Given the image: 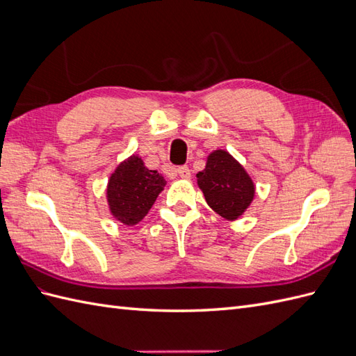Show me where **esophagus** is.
<instances>
[{
    "label": "esophagus",
    "mask_w": 356,
    "mask_h": 356,
    "mask_svg": "<svg viewBox=\"0 0 356 356\" xmlns=\"http://www.w3.org/2000/svg\"><path fill=\"white\" fill-rule=\"evenodd\" d=\"M178 175H179L181 178L188 179V178L191 177V170H190L188 166H179V168H178Z\"/></svg>",
    "instance_id": "1"
}]
</instances>
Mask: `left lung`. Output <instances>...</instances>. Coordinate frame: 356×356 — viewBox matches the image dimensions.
<instances>
[{"label": "left lung", "mask_w": 356, "mask_h": 356, "mask_svg": "<svg viewBox=\"0 0 356 356\" xmlns=\"http://www.w3.org/2000/svg\"><path fill=\"white\" fill-rule=\"evenodd\" d=\"M209 207L225 220H236L250 207L255 187L250 175L227 152L209 154L207 168L196 175Z\"/></svg>", "instance_id": "obj_1"}]
</instances>
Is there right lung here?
Returning <instances> with one entry per match:
<instances>
[{
    "mask_svg": "<svg viewBox=\"0 0 356 356\" xmlns=\"http://www.w3.org/2000/svg\"><path fill=\"white\" fill-rule=\"evenodd\" d=\"M166 179L144 166L143 159L129 157L117 166L108 181L106 199L110 211L124 225H135L152 209Z\"/></svg>",
    "mask_w": 356,
    "mask_h": 356,
    "instance_id": "right-lung-1",
    "label": "right lung"
}]
</instances>
